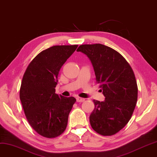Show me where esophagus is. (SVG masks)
<instances>
[{
    "label": "esophagus",
    "mask_w": 157,
    "mask_h": 157,
    "mask_svg": "<svg viewBox=\"0 0 157 157\" xmlns=\"http://www.w3.org/2000/svg\"><path fill=\"white\" fill-rule=\"evenodd\" d=\"M76 100H77V102H83L85 101V98H80V97H77Z\"/></svg>",
    "instance_id": "obj_1"
}]
</instances>
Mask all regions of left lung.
Wrapping results in <instances>:
<instances>
[{"label":"left lung","mask_w":157,"mask_h":157,"mask_svg":"<svg viewBox=\"0 0 157 157\" xmlns=\"http://www.w3.org/2000/svg\"><path fill=\"white\" fill-rule=\"evenodd\" d=\"M77 51L90 59L105 96L104 101H93L90 125L101 136H113L128 124L136 106L138 85L133 70L120 53L106 45H81Z\"/></svg>","instance_id":"8db88e82"}]
</instances>
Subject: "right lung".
I'll use <instances>...</instances> for the list:
<instances>
[{"label":"right lung","mask_w":157,"mask_h":157,"mask_svg":"<svg viewBox=\"0 0 157 157\" xmlns=\"http://www.w3.org/2000/svg\"><path fill=\"white\" fill-rule=\"evenodd\" d=\"M78 45H54L41 51L29 63L19 90L26 118L40 136L53 138L66 130L74 97L55 93L62 65Z\"/></svg>","instance_id":"add662e5"}]
</instances>
